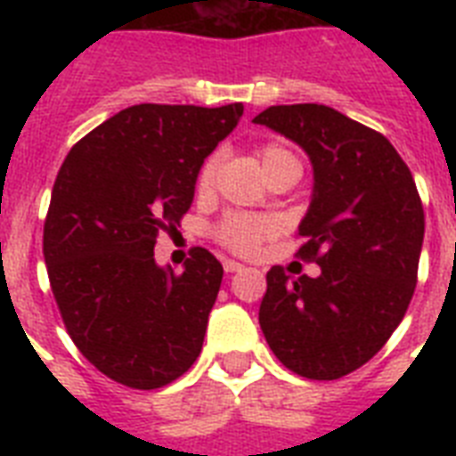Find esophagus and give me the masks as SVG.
<instances>
[{"instance_id": "1", "label": "esophagus", "mask_w": 456, "mask_h": 456, "mask_svg": "<svg viewBox=\"0 0 456 456\" xmlns=\"http://www.w3.org/2000/svg\"><path fill=\"white\" fill-rule=\"evenodd\" d=\"M222 267H224V272H227V274H234V272L243 270V265L236 263V260H224V263H222Z\"/></svg>"}]
</instances>
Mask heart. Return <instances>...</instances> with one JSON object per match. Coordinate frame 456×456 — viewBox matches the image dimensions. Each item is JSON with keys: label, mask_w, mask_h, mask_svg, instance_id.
Listing matches in <instances>:
<instances>
[{"label": "heart", "mask_w": 456, "mask_h": 456, "mask_svg": "<svg viewBox=\"0 0 456 456\" xmlns=\"http://www.w3.org/2000/svg\"><path fill=\"white\" fill-rule=\"evenodd\" d=\"M256 158L267 182H274L279 177L298 179L300 172H303L300 158L281 144H263L256 151ZM217 163H220L217 156H208L203 160V165L199 167V175H196V191L208 193L213 189L215 177H217ZM270 229V222L263 220V217L246 213H229L217 222L215 239L236 256H253L263 246Z\"/></svg>", "instance_id": "heart-1"}]
</instances>
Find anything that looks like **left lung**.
Returning a JSON list of instances; mask_svg holds the SVG:
<instances>
[{"instance_id": "8db88e82", "label": "left lung", "mask_w": 456, "mask_h": 456, "mask_svg": "<svg viewBox=\"0 0 456 456\" xmlns=\"http://www.w3.org/2000/svg\"><path fill=\"white\" fill-rule=\"evenodd\" d=\"M253 123L310 156L314 193L296 257L322 267L319 277H289L274 265L260 329L293 374L333 381L367 364L410 307L424 243L421 196L381 132L329 106H270Z\"/></svg>"}]
</instances>
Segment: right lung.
Wrapping results in <instances>:
<instances>
[{"mask_svg": "<svg viewBox=\"0 0 456 456\" xmlns=\"http://www.w3.org/2000/svg\"><path fill=\"white\" fill-rule=\"evenodd\" d=\"M241 113V103L130 106L82 137L56 175L42 239L53 300L77 350L127 388H163L200 354L220 260L196 246L177 274L153 248L191 208L199 167Z\"/></svg>", "mask_w": 456, "mask_h": 456, "instance_id": "1", "label": "right lung"}]
</instances>
